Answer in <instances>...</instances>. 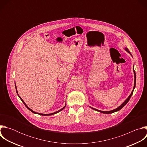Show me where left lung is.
<instances>
[{"mask_svg":"<svg viewBox=\"0 0 147 147\" xmlns=\"http://www.w3.org/2000/svg\"><path fill=\"white\" fill-rule=\"evenodd\" d=\"M124 49H125V51H126L129 53H130V55L132 56V55H131V53L130 52V51H129V49H128L127 48H124ZM133 71H134V84L133 90V91H132L131 93L130 94V95L129 96V97L127 98V99H125V100L123 102V103H122L120 105L118 108H116L115 109H113V110L110 111H99V110H98V109H96L93 108H92V107H90V108H92V109L95 110V111H96L102 113H105V114H109V113H114V112H117V111H120L122 108H123V107L125 105H126V104L127 103V102L129 101V100H130V98H131V95H132V94H133V93L134 90V88H135V87H136V72H135V71H134V67H133Z\"/></svg>","mask_w":147,"mask_h":147,"instance_id":"obj_1","label":"left lung"}]
</instances>
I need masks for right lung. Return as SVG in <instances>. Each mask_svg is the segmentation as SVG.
<instances>
[{"mask_svg": "<svg viewBox=\"0 0 147 147\" xmlns=\"http://www.w3.org/2000/svg\"><path fill=\"white\" fill-rule=\"evenodd\" d=\"M15 87H16V92H17V95H18V96H19V98H20V99L21 100H22V102L24 103V104L25 105V106L30 111H31L32 113H36V114H38V115H42V116H50V115H54V114H56V113H58V112H60L61 111H62L63 109H65V108L66 107V104L65 105V106L63 107V108L62 109H60L59 111H57V112H54V113H49V114H42V113H37V112H34V111H33L32 109H31L30 108H28V107H27V105L26 104V103L24 102V101L22 99V98H21L20 96H19V95L18 94V91H17V88H16V84H15Z\"/></svg>", "mask_w": 147, "mask_h": 147, "instance_id": "add662e5", "label": "right lung"}]
</instances>
